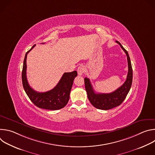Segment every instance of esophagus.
I'll return each mask as SVG.
<instances>
[{"label": "esophagus", "instance_id": "34e87169", "mask_svg": "<svg viewBox=\"0 0 155 155\" xmlns=\"http://www.w3.org/2000/svg\"><path fill=\"white\" fill-rule=\"evenodd\" d=\"M84 71H85V68L83 65L79 66L77 69V72L79 75H82L83 74L84 72Z\"/></svg>", "mask_w": 155, "mask_h": 155}]
</instances>
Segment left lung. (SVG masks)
<instances>
[{"label":"left lung","mask_w":155,"mask_h":155,"mask_svg":"<svg viewBox=\"0 0 155 155\" xmlns=\"http://www.w3.org/2000/svg\"><path fill=\"white\" fill-rule=\"evenodd\" d=\"M125 52L127 56L128 63V73L126 80L117 90L111 93H96L93 90L89 78H84L85 90L87 93V98L91 104L96 108L101 110H109L120 105L125 99L128 94L132 82V69L130 58L127 51L123 48L121 43L116 41Z\"/></svg>","instance_id":"left-lung-1"}]
</instances>
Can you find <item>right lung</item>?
Listing matches in <instances>:
<instances>
[{"instance_id": "right-lung-1", "label": "right lung", "mask_w": 155, "mask_h": 155, "mask_svg": "<svg viewBox=\"0 0 155 155\" xmlns=\"http://www.w3.org/2000/svg\"><path fill=\"white\" fill-rule=\"evenodd\" d=\"M35 46V45L25 54L22 71V81L24 90L30 100L37 107L51 110L61 109L67 105L69 100L71 88L74 80L77 76V72L64 73L57 85L50 91L44 93L35 91L29 86L26 77L27 55Z\"/></svg>"}]
</instances>
